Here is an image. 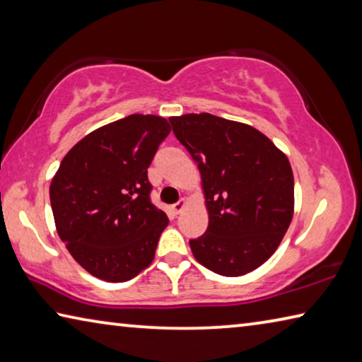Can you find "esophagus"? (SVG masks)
<instances>
[{"label":"esophagus","instance_id":"obj_1","mask_svg":"<svg viewBox=\"0 0 362 362\" xmlns=\"http://www.w3.org/2000/svg\"><path fill=\"white\" fill-rule=\"evenodd\" d=\"M185 207H187V199H180L179 203L173 204V207H170V209H173L174 214H180L183 209H185Z\"/></svg>","mask_w":362,"mask_h":362}]
</instances>
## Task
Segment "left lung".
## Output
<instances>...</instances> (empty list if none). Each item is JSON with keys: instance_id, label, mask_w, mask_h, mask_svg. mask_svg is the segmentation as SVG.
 Returning <instances> with one entry per match:
<instances>
[{"instance_id": "8db88e82", "label": "left lung", "mask_w": 362, "mask_h": 362, "mask_svg": "<svg viewBox=\"0 0 362 362\" xmlns=\"http://www.w3.org/2000/svg\"><path fill=\"white\" fill-rule=\"evenodd\" d=\"M174 134L201 174L209 225L189 241L194 259L222 276L263 265L293 216V174L265 134L211 113L170 116Z\"/></svg>"}]
</instances>
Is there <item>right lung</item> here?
I'll use <instances>...</instances> for the list:
<instances>
[{
  "label": "right lung",
  "instance_id": "obj_1",
  "mask_svg": "<svg viewBox=\"0 0 362 362\" xmlns=\"http://www.w3.org/2000/svg\"><path fill=\"white\" fill-rule=\"evenodd\" d=\"M169 132L166 118L129 115L79 140L52 177L59 238L93 276L124 283L155 259L169 220L151 204L146 169Z\"/></svg>",
  "mask_w": 362,
  "mask_h": 362
}]
</instances>
